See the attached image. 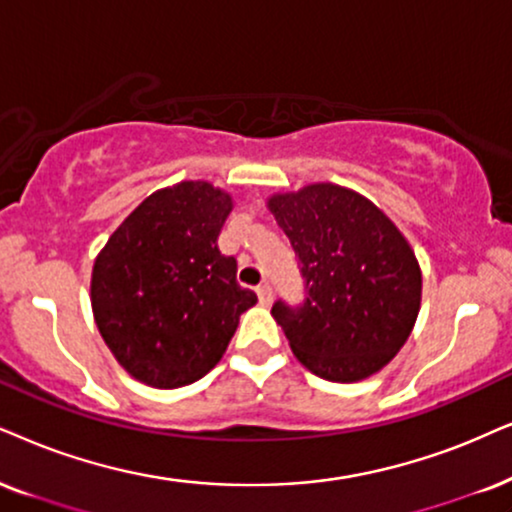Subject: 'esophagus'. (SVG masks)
Wrapping results in <instances>:
<instances>
[{"label":"esophagus","mask_w":512,"mask_h":512,"mask_svg":"<svg viewBox=\"0 0 512 512\" xmlns=\"http://www.w3.org/2000/svg\"><path fill=\"white\" fill-rule=\"evenodd\" d=\"M257 297H260L262 304H271V300H274V288H271L267 281L260 283V286H257Z\"/></svg>","instance_id":"esophagus-1"}]
</instances>
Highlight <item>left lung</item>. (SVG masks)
Returning <instances> with one entry per match:
<instances>
[{"label":"left lung","instance_id":"left-lung-1","mask_svg":"<svg viewBox=\"0 0 512 512\" xmlns=\"http://www.w3.org/2000/svg\"><path fill=\"white\" fill-rule=\"evenodd\" d=\"M300 260L304 300L271 314L295 357L331 383L380 371L411 335L420 269L399 229L371 200L335 184L269 198Z\"/></svg>","mask_w":512,"mask_h":512}]
</instances>
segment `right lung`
Masks as SVG:
<instances>
[{"label": "right lung", "mask_w": 512, "mask_h": 512, "mask_svg": "<svg viewBox=\"0 0 512 512\" xmlns=\"http://www.w3.org/2000/svg\"><path fill=\"white\" fill-rule=\"evenodd\" d=\"M231 198L208 181L148 196L108 238L92 271V309L106 345L141 383L174 390L222 359L257 295L217 248Z\"/></svg>", "instance_id": "add662e5"}]
</instances>
